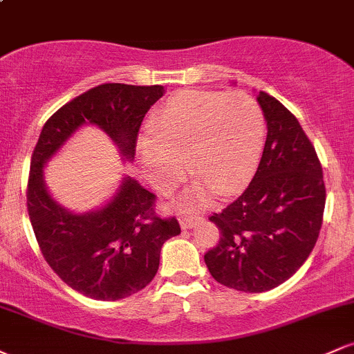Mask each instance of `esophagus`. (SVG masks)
I'll use <instances>...</instances> for the list:
<instances>
[{
  "label": "esophagus",
  "mask_w": 354,
  "mask_h": 354,
  "mask_svg": "<svg viewBox=\"0 0 354 354\" xmlns=\"http://www.w3.org/2000/svg\"><path fill=\"white\" fill-rule=\"evenodd\" d=\"M198 221H200V216H181L180 218V225L183 230L193 228Z\"/></svg>",
  "instance_id": "esophagus-1"
}]
</instances>
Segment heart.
<instances>
[{"label": "heart", "instance_id": "b5f03b06", "mask_svg": "<svg viewBox=\"0 0 354 354\" xmlns=\"http://www.w3.org/2000/svg\"><path fill=\"white\" fill-rule=\"evenodd\" d=\"M263 143L265 115L251 96L183 89L165 101L138 153L146 176L163 194L185 181L189 160L201 183L186 191L183 205L200 208L214 189L230 196L250 185Z\"/></svg>", "mask_w": 354, "mask_h": 354}]
</instances>
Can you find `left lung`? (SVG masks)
Returning <instances> with one entry per match:
<instances>
[{
  "label": "left lung",
  "mask_w": 354,
  "mask_h": 354,
  "mask_svg": "<svg viewBox=\"0 0 354 354\" xmlns=\"http://www.w3.org/2000/svg\"><path fill=\"white\" fill-rule=\"evenodd\" d=\"M268 135L245 193L213 213L219 241L205 254L218 283L263 293L290 279L310 256L323 225L326 188L319 158L293 113L259 91Z\"/></svg>",
  "instance_id": "left-lung-1"
}]
</instances>
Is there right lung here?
<instances>
[{
	"instance_id": "1",
	"label": "right lung",
	"mask_w": 354,
	"mask_h": 354,
	"mask_svg": "<svg viewBox=\"0 0 354 354\" xmlns=\"http://www.w3.org/2000/svg\"><path fill=\"white\" fill-rule=\"evenodd\" d=\"M161 96L160 84L104 83L88 89L44 123L31 154L26 205L36 241L51 270L88 298L116 301L143 290L160 266L161 246L181 233L180 223L158 216L156 194L131 178H124L104 208L70 213L48 193L43 166L84 123L103 129L131 161L143 118Z\"/></svg>"
}]
</instances>
